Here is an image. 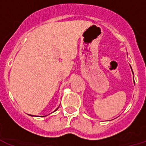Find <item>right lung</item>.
<instances>
[{
	"instance_id": "right-lung-1",
	"label": "right lung",
	"mask_w": 146,
	"mask_h": 146,
	"mask_svg": "<svg viewBox=\"0 0 146 146\" xmlns=\"http://www.w3.org/2000/svg\"><path fill=\"white\" fill-rule=\"evenodd\" d=\"M57 109H58V108H57ZM57 109H56V110H57Z\"/></svg>"
}]
</instances>
